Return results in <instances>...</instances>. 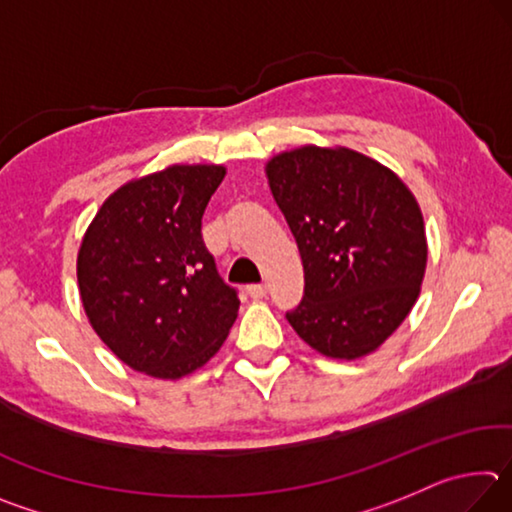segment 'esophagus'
Segmentation results:
<instances>
[{
	"instance_id": "34e87169",
	"label": "esophagus",
	"mask_w": 512,
	"mask_h": 512,
	"mask_svg": "<svg viewBox=\"0 0 512 512\" xmlns=\"http://www.w3.org/2000/svg\"><path fill=\"white\" fill-rule=\"evenodd\" d=\"M248 296L253 300H262L266 296V287H264V284H250Z\"/></svg>"
}]
</instances>
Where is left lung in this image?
I'll use <instances>...</instances> for the list:
<instances>
[{
	"label": "left lung",
	"instance_id": "left-lung-1",
	"mask_svg": "<svg viewBox=\"0 0 512 512\" xmlns=\"http://www.w3.org/2000/svg\"><path fill=\"white\" fill-rule=\"evenodd\" d=\"M266 178L305 268V296L287 320L329 359L368 357L420 296L427 235L418 201L395 171L345 146L277 153Z\"/></svg>",
	"mask_w": 512,
	"mask_h": 512
}]
</instances>
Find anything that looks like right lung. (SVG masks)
<instances>
[{"label":"right lung","instance_id":"add662e5","mask_svg":"<svg viewBox=\"0 0 512 512\" xmlns=\"http://www.w3.org/2000/svg\"><path fill=\"white\" fill-rule=\"evenodd\" d=\"M223 164H171L115 189L85 230L76 277L94 332L155 379L203 368L237 320V291L216 273L201 219Z\"/></svg>","mask_w":512,"mask_h":512}]
</instances>
